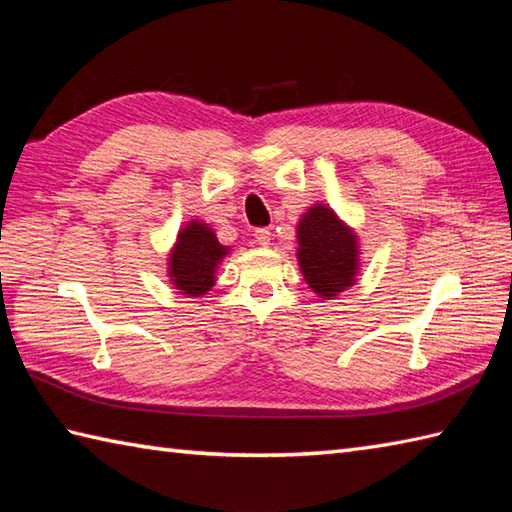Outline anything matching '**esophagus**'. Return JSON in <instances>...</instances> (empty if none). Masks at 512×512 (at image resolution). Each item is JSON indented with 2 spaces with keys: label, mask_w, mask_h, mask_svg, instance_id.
<instances>
[{
  "label": "esophagus",
  "mask_w": 512,
  "mask_h": 512,
  "mask_svg": "<svg viewBox=\"0 0 512 512\" xmlns=\"http://www.w3.org/2000/svg\"><path fill=\"white\" fill-rule=\"evenodd\" d=\"M255 239H257V244L268 246L270 244V231H268V228H257Z\"/></svg>",
  "instance_id": "obj_1"
}]
</instances>
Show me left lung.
<instances>
[{"label": "left lung", "mask_w": 512, "mask_h": 512, "mask_svg": "<svg viewBox=\"0 0 512 512\" xmlns=\"http://www.w3.org/2000/svg\"><path fill=\"white\" fill-rule=\"evenodd\" d=\"M299 266L310 288L321 297H334L354 284L358 270V244L350 226H345L325 204L310 206L297 226Z\"/></svg>", "instance_id": "obj_1"}]
</instances>
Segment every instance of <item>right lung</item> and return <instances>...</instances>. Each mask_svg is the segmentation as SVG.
Wrapping results in <instances>:
<instances>
[{
	"mask_svg": "<svg viewBox=\"0 0 512 512\" xmlns=\"http://www.w3.org/2000/svg\"><path fill=\"white\" fill-rule=\"evenodd\" d=\"M226 246L202 222H189L178 233V242L169 255V277L182 295H206L215 284V268L226 255Z\"/></svg>",
	"mask_w": 512,
	"mask_h": 512,
	"instance_id": "1",
	"label": "right lung"
}]
</instances>
